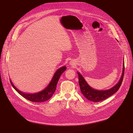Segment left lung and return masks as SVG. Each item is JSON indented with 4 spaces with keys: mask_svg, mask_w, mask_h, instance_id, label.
<instances>
[{
    "mask_svg": "<svg viewBox=\"0 0 133 133\" xmlns=\"http://www.w3.org/2000/svg\"><path fill=\"white\" fill-rule=\"evenodd\" d=\"M124 73V64L123 63L122 75V77H121V78L119 81V82L115 85L114 87L110 89L105 91H98L91 88L87 84V83L86 82V81L84 80L82 75H81L79 72H77L79 77V84L80 86V91L86 98H87L89 101L94 102L102 101L108 98L109 97H110L115 93H116V92L118 90L122 83Z\"/></svg>",
    "mask_w": 133,
    "mask_h": 133,
    "instance_id": "obj_1",
    "label": "left lung"
}]
</instances>
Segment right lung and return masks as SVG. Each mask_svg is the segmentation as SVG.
I'll list each match as a JSON object with an SVG mask.
<instances>
[{"instance_id": "right-lung-1", "label": "right lung", "mask_w": 133, "mask_h": 133, "mask_svg": "<svg viewBox=\"0 0 133 133\" xmlns=\"http://www.w3.org/2000/svg\"><path fill=\"white\" fill-rule=\"evenodd\" d=\"M66 70V67L65 66L62 67L58 69L55 72L53 78L51 79V82L49 85L44 90L38 92V93L34 94H24L23 92L20 91L17 89L14 85L10 81V83L12 87L15 89V90L21 95L22 97H23L26 99L33 102H42L48 100L52 97L53 94L55 92L56 85L58 82L59 79L61 76V74Z\"/></svg>"}]
</instances>
